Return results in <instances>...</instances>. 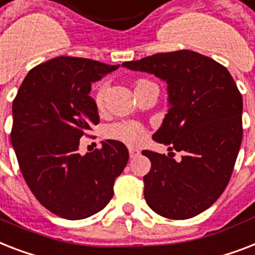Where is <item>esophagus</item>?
I'll use <instances>...</instances> for the list:
<instances>
[{"mask_svg": "<svg viewBox=\"0 0 255 255\" xmlns=\"http://www.w3.org/2000/svg\"><path fill=\"white\" fill-rule=\"evenodd\" d=\"M138 150L137 148H133V147H130L129 148V155H130V158H135V156L138 155Z\"/></svg>", "mask_w": 255, "mask_h": 255, "instance_id": "obj_1", "label": "esophagus"}]
</instances>
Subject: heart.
<instances>
[{"instance_id": "heart-1", "label": "heart", "mask_w": 255, "mask_h": 255, "mask_svg": "<svg viewBox=\"0 0 255 255\" xmlns=\"http://www.w3.org/2000/svg\"><path fill=\"white\" fill-rule=\"evenodd\" d=\"M151 87H156L155 83H152L148 79H138V80L134 81V92H135V96L139 92H142V91H144V89L151 88ZM105 92H107L105 85H101L97 89V92H96L95 101L99 109H103L104 107ZM105 134H107L108 138L121 140L124 143L134 146V144H138L139 142H142V139L144 138V129L143 126L138 124V122L121 121L109 126Z\"/></svg>"}]
</instances>
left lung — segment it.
Segmentation results:
<instances>
[{"label": "left lung", "instance_id": "obj_1", "mask_svg": "<svg viewBox=\"0 0 255 255\" xmlns=\"http://www.w3.org/2000/svg\"><path fill=\"white\" fill-rule=\"evenodd\" d=\"M167 83L168 112L152 139L170 144L164 154L142 151L151 162L143 176L144 200L172 220L197 216L227 188L242 140V96L229 71L189 50L122 63Z\"/></svg>", "mask_w": 255, "mask_h": 255}]
</instances>
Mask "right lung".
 Wrapping results in <instances>:
<instances>
[{"mask_svg":"<svg viewBox=\"0 0 255 255\" xmlns=\"http://www.w3.org/2000/svg\"><path fill=\"white\" fill-rule=\"evenodd\" d=\"M120 66L59 56L34 67L13 101L11 144L32 195L59 217L81 220L113 197V185L129 160L118 140L79 154L80 138L100 121L91 85Z\"/></svg>","mask_w":255,"mask_h":255,"instance_id":"1","label":"right lung"}]
</instances>
